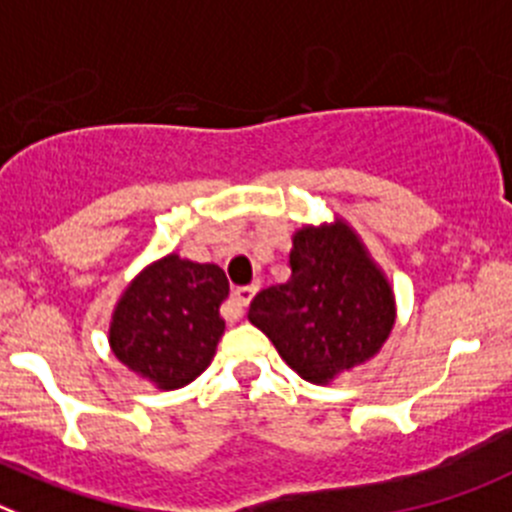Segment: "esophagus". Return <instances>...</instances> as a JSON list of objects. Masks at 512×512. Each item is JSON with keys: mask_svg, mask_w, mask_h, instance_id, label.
<instances>
[{"mask_svg": "<svg viewBox=\"0 0 512 512\" xmlns=\"http://www.w3.org/2000/svg\"><path fill=\"white\" fill-rule=\"evenodd\" d=\"M257 293V285H242V288H234L232 290V298H229V305L234 308V315H242L245 308L250 305V300L255 298Z\"/></svg>", "mask_w": 512, "mask_h": 512, "instance_id": "esophagus-1", "label": "esophagus"}]
</instances>
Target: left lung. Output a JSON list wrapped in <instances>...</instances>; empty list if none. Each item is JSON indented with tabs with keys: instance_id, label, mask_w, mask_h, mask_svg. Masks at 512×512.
I'll return each mask as SVG.
<instances>
[{
	"instance_id": "left-lung-1",
	"label": "left lung",
	"mask_w": 512,
	"mask_h": 512,
	"mask_svg": "<svg viewBox=\"0 0 512 512\" xmlns=\"http://www.w3.org/2000/svg\"><path fill=\"white\" fill-rule=\"evenodd\" d=\"M285 364L328 384L379 353L394 328V293L346 222L293 237L290 280L260 290L247 313Z\"/></svg>"
}]
</instances>
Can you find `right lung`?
I'll list each match as a JSON object with an SVG mask.
<instances>
[{"label": "right lung", "mask_w": 512, "mask_h": 512, "mask_svg": "<svg viewBox=\"0 0 512 512\" xmlns=\"http://www.w3.org/2000/svg\"><path fill=\"white\" fill-rule=\"evenodd\" d=\"M227 295L222 267L166 255L118 300L108 336L113 353L159 389L191 384L212 364L224 333L219 305Z\"/></svg>", "instance_id": "1"}]
</instances>
